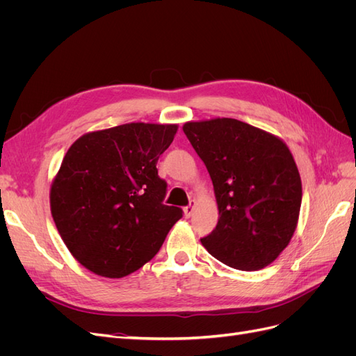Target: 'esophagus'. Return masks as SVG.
Masks as SVG:
<instances>
[{"label": "esophagus", "instance_id": "34e87169", "mask_svg": "<svg viewBox=\"0 0 356 356\" xmlns=\"http://www.w3.org/2000/svg\"><path fill=\"white\" fill-rule=\"evenodd\" d=\"M193 211H195V202H190L188 207H186V208H184V215H186L187 218H188V217H191Z\"/></svg>", "mask_w": 356, "mask_h": 356}]
</instances>
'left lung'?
<instances>
[{
	"instance_id": "left-lung-1",
	"label": "left lung",
	"mask_w": 356,
	"mask_h": 356,
	"mask_svg": "<svg viewBox=\"0 0 356 356\" xmlns=\"http://www.w3.org/2000/svg\"><path fill=\"white\" fill-rule=\"evenodd\" d=\"M182 131L209 172L220 212L202 245L238 270L273 263L293 238L301 207V179L286 144L236 118L188 122Z\"/></svg>"
}]
</instances>
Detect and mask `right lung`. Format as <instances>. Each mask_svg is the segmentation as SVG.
<instances>
[{
  "instance_id": "add662e5",
  "label": "right lung",
  "mask_w": 356,
  "mask_h": 356,
  "mask_svg": "<svg viewBox=\"0 0 356 356\" xmlns=\"http://www.w3.org/2000/svg\"><path fill=\"white\" fill-rule=\"evenodd\" d=\"M177 124L127 123L80 136L50 188L56 229L75 260L105 277H123L159 252L182 209L168 207L160 154Z\"/></svg>"
}]
</instances>
